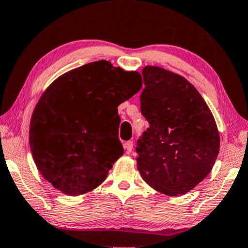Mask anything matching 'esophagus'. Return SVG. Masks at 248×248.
Returning <instances> with one entry per match:
<instances>
[{"label": "esophagus", "instance_id": "esophagus-1", "mask_svg": "<svg viewBox=\"0 0 248 248\" xmlns=\"http://www.w3.org/2000/svg\"><path fill=\"white\" fill-rule=\"evenodd\" d=\"M124 147L125 153H127V154H129V153L132 151V148H134V142H132L131 140L125 141L124 144Z\"/></svg>", "mask_w": 248, "mask_h": 248}]
</instances>
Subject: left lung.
<instances>
[{
	"label": "left lung",
	"instance_id": "left-lung-1",
	"mask_svg": "<svg viewBox=\"0 0 248 248\" xmlns=\"http://www.w3.org/2000/svg\"><path fill=\"white\" fill-rule=\"evenodd\" d=\"M140 111L149 128L137 140V167L158 192L184 194L205 179L217 159L220 138L210 109L189 81L146 66Z\"/></svg>",
	"mask_w": 248,
	"mask_h": 248
}]
</instances>
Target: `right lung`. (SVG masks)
<instances>
[{"mask_svg":"<svg viewBox=\"0 0 248 248\" xmlns=\"http://www.w3.org/2000/svg\"><path fill=\"white\" fill-rule=\"evenodd\" d=\"M140 89L139 73L107 61L59 76L31 117L30 148L41 175L68 195L99 186L124 154L118 107Z\"/></svg>","mask_w":248,"mask_h":248,"instance_id":"add662e5","label":"right lung"}]
</instances>
